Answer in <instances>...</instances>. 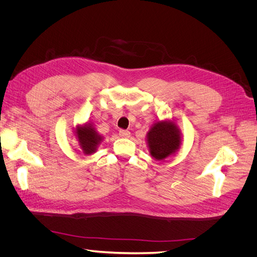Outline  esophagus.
I'll return each instance as SVG.
<instances>
[{
	"instance_id": "1",
	"label": "esophagus",
	"mask_w": 257,
	"mask_h": 257,
	"mask_svg": "<svg viewBox=\"0 0 257 257\" xmlns=\"http://www.w3.org/2000/svg\"><path fill=\"white\" fill-rule=\"evenodd\" d=\"M119 135L121 136V137H124V138H127V137H130V135H131V133L128 131H126V130H120L119 131Z\"/></svg>"
}]
</instances>
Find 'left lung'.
<instances>
[{"label":"left lung","mask_w":257,"mask_h":257,"mask_svg":"<svg viewBox=\"0 0 257 257\" xmlns=\"http://www.w3.org/2000/svg\"><path fill=\"white\" fill-rule=\"evenodd\" d=\"M150 155L157 161H164L180 149L181 132L174 120L155 122L146 136Z\"/></svg>","instance_id":"8db88e82"}]
</instances>
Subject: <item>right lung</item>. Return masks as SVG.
Masks as SVG:
<instances>
[{"label": "right lung", "mask_w": 257, "mask_h": 257, "mask_svg": "<svg viewBox=\"0 0 257 257\" xmlns=\"http://www.w3.org/2000/svg\"><path fill=\"white\" fill-rule=\"evenodd\" d=\"M74 133L77 141L79 143L82 152L85 155H91L96 152L98 145L104 139V137L97 133V131L91 123H84L82 125H77Z\"/></svg>", "instance_id": "right-lung-1"}]
</instances>
